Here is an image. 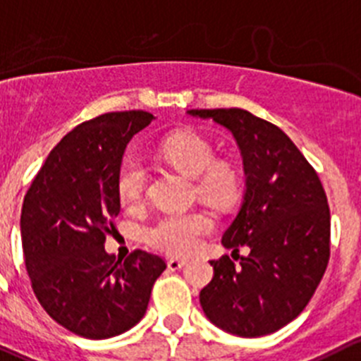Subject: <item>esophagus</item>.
Here are the masks:
<instances>
[{"instance_id":"34e87169","label":"esophagus","mask_w":361,"mask_h":361,"mask_svg":"<svg viewBox=\"0 0 361 361\" xmlns=\"http://www.w3.org/2000/svg\"><path fill=\"white\" fill-rule=\"evenodd\" d=\"M188 264V260H180V259H170L168 260V269L170 271H177V269H183L184 266Z\"/></svg>"}]
</instances>
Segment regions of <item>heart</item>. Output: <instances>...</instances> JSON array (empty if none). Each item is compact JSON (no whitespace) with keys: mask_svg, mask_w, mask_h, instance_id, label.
<instances>
[{"mask_svg":"<svg viewBox=\"0 0 361 361\" xmlns=\"http://www.w3.org/2000/svg\"><path fill=\"white\" fill-rule=\"evenodd\" d=\"M168 163L188 177L197 178V191L212 204H225L238 191V171L228 163H214L211 143L191 133L168 136L159 145ZM147 171L138 159H127L116 177V195L123 207H136L145 193ZM211 230L204 212H177L157 219L145 230V241L168 255H190L200 245L202 235Z\"/></svg>","mask_w":361,"mask_h":361,"instance_id":"1","label":"heart"}]
</instances>
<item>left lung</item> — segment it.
I'll use <instances>...</instances> for the list:
<instances>
[{
	"label": "left lung",
	"instance_id": "obj_1",
	"mask_svg": "<svg viewBox=\"0 0 361 361\" xmlns=\"http://www.w3.org/2000/svg\"><path fill=\"white\" fill-rule=\"evenodd\" d=\"M234 136L243 157L245 195L221 238L239 266L211 260L214 276L200 293L204 314L238 337H262L298 317L329 260V207L314 168L280 127L241 108L190 109Z\"/></svg>",
	"mask_w": 361,
	"mask_h": 361
}]
</instances>
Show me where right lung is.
<instances>
[{"instance_id":"add662e5","label":"right lung","mask_w":361,"mask_h":361,"mask_svg":"<svg viewBox=\"0 0 361 361\" xmlns=\"http://www.w3.org/2000/svg\"><path fill=\"white\" fill-rule=\"evenodd\" d=\"M154 115L106 113L80 123L49 152L20 212L24 264L44 310L85 338H111L145 315L161 257L104 250L120 212L116 177L123 152Z\"/></svg>"}]
</instances>
